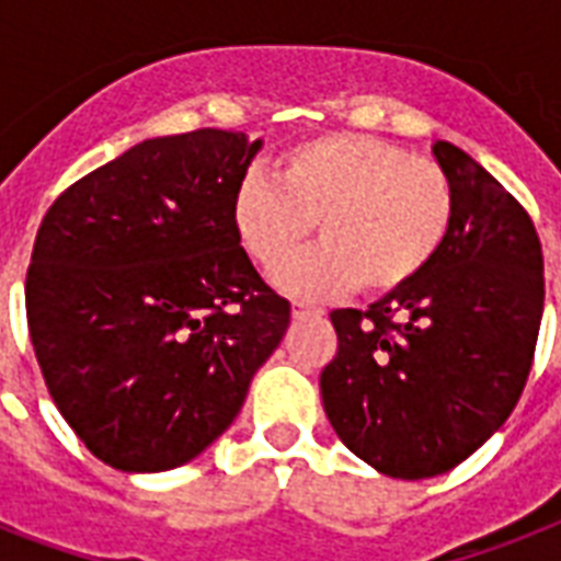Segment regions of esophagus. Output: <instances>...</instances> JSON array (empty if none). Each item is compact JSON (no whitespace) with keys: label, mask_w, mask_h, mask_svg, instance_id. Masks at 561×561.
Returning <instances> with one entry per match:
<instances>
[{"label":"esophagus","mask_w":561,"mask_h":561,"mask_svg":"<svg viewBox=\"0 0 561 561\" xmlns=\"http://www.w3.org/2000/svg\"><path fill=\"white\" fill-rule=\"evenodd\" d=\"M314 314H323L320 308L314 306H302V302H294V317H314Z\"/></svg>","instance_id":"obj_1"}]
</instances>
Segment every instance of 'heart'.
Returning <instances> with one entry per match:
<instances>
[{"label":"heart","instance_id":"1","mask_svg":"<svg viewBox=\"0 0 561 561\" xmlns=\"http://www.w3.org/2000/svg\"><path fill=\"white\" fill-rule=\"evenodd\" d=\"M454 220V186L431 157L367 134H325L276 160V183L244 178L229 201L238 244L276 271L313 224L324 244L276 273L294 297H334L360 285L390 294L413 282L443 250Z\"/></svg>","mask_w":561,"mask_h":561}]
</instances>
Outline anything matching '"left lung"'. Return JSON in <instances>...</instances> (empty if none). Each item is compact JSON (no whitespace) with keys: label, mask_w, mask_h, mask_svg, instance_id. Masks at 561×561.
<instances>
[{"label":"left lung","mask_w":561,"mask_h":561,"mask_svg":"<svg viewBox=\"0 0 561 561\" xmlns=\"http://www.w3.org/2000/svg\"><path fill=\"white\" fill-rule=\"evenodd\" d=\"M454 220L436 259L358 311L337 308V355L320 375L325 416L387 478L451 471L522 399L545 311V259L524 206L451 142Z\"/></svg>","instance_id":"obj_1"}]
</instances>
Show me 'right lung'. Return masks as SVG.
I'll return each mask as SVG.
<instances>
[{"label":"right lung","mask_w":561,"mask_h":561,"mask_svg":"<svg viewBox=\"0 0 561 561\" xmlns=\"http://www.w3.org/2000/svg\"><path fill=\"white\" fill-rule=\"evenodd\" d=\"M262 139L160 136L66 188L25 279L34 355L60 416L101 462L169 471L218 439L290 302L241 250L229 201Z\"/></svg>","instance_id":"add662e5"}]
</instances>
